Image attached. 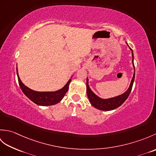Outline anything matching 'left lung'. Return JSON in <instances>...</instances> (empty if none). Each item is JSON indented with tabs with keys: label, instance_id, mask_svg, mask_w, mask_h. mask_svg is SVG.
<instances>
[{
	"label": "left lung",
	"instance_id": "left-lung-1",
	"mask_svg": "<svg viewBox=\"0 0 156 156\" xmlns=\"http://www.w3.org/2000/svg\"><path fill=\"white\" fill-rule=\"evenodd\" d=\"M129 48H130L129 46ZM130 49L131 50V53H132V64H133V66L134 67V70H135V66H134V63H133V52L131 48ZM134 79H135V72L133 74V78H132L130 86H129V87L127 89V91L125 92L123 94L117 96V97L107 98V99H103L98 97L97 95H96L94 92L91 90V89L90 88V87H89L88 79L87 78V96L88 97L89 101L90 102V104L96 108L99 109V110H102V111H111V110H113V109L118 108L119 107H120V106L126 100H127V98H128L129 94H130L132 87H133Z\"/></svg>",
	"mask_w": 156,
	"mask_h": 156
}]
</instances>
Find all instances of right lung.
<instances>
[{"label":"right lung","mask_w":156,"mask_h":156,"mask_svg":"<svg viewBox=\"0 0 156 156\" xmlns=\"http://www.w3.org/2000/svg\"><path fill=\"white\" fill-rule=\"evenodd\" d=\"M16 74H17L20 88H21L23 93L34 103L40 106L54 105L60 102L68 92L69 84L72 81V79H69L64 87L54 92H37L31 90L23 83L19 76L17 67H16Z\"/></svg>","instance_id":"add662e5"}]
</instances>
